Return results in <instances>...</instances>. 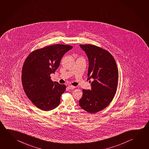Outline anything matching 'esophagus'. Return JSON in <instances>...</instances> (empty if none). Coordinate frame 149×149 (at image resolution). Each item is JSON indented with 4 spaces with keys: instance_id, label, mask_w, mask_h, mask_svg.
Here are the masks:
<instances>
[{
    "instance_id": "esophagus-1",
    "label": "esophagus",
    "mask_w": 149,
    "mask_h": 149,
    "mask_svg": "<svg viewBox=\"0 0 149 149\" xmlns=\"http://www.w3.org/2000/svg\"><path fill=\"white\" fill-rule=\"evenodd\" d=\"M68 89H74L75 88V86H72V85H69L68 86Z\"/></svg>"
}]
</instances>
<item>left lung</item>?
I'll use <instances>...</instances> for the list:
<instances>
[{
    "label": "left lung",
    "mask_w": 149,
    "mask_h": 149,
    "mask_svg": "<svg viewBox=\"0 0 149 149\" xmlns=\"http://www.w3.org/2000/svg\"><path fill=\"white\" fill-rule=\"evenodd\" d=\"M79 46L88 58L87 81L91 84V89H83L79 104L84 110L94 113L107 107L115 96L118 79L117 66L114 58L106 50L94 45Z\"/></svg>",
    "instance_id": "8db88e82"
}]
</instances>
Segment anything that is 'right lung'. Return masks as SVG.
Returning <instances> with one entry per match:
<instances>
[{"label":"right lung","instance_id":"right-lung-1","mask_svg":"<svg viewBox=\"0 0 149 149\" xmlns=\"http://www.w3.org/2000/svg\"><path fill=\"white\" fill-rule=\"evenodd\" d=\"M73 47L55 45L31 53L24 61L22 70V83L26 96L40 109L49 111L58 107L65 85L51 79L60 65L63 55Z\"/></svg>","mask_w":149,"mask_h":149}]
</instances>
